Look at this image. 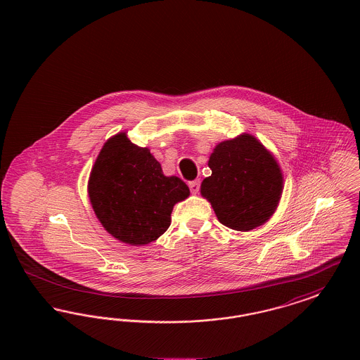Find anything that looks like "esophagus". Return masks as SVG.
<instances>
[{
	"label": "esophagus",
	"instance_id": "obj_1",
	"mask_svg": "<svg viewBox=\"0 0 360 360\" xmlns=\"http://www.w3.org/2000/svg\"><path fill=\"white\" fill-rule=\"evenodd\" d=\"M188 188H190L193 194H197V193L200 191V179H195V181L188 182Z\"/></svg>",
	"mask_w": 360,
	"mask_h": 360
}]
</instances>
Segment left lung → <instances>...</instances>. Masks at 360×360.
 Here are the masks:
<instances>
[{
    "label": "left lung",
    "mask_w": 360,
    "mask_h": 360,
    "mask_svg": "<svg viewBox=\"0 0 360 360\" xmlns=\"http://www.w3.org/2000/svg\"><path fill=\"white\" fill-rule=\"evenodd\" d=\"M212 175L201 184V195L219 221L248 232L267 223L283 191L278 160L257 137L241 134L219 143L209 156Z\"/></svg>",
    "instance_id": "obj_1"
}]
</instances>
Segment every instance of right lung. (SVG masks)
<instances>
[{
  "instance_id": "1",
  "label": "right lung",
  "mask_w": 360,
  "mask_h": 360,
  "mask_svg": "<svg viewBox=\"0 0 360 360\" xmlns=\"http://www.w3.org/2000/svg\"><path fill=\"white\" fill-rule=\"evenodd\" d=\"M89 200L105 231L131 245H146L172 224V207L190 195L178 176H166L147 147L125 132L109 137L87 182Z\"/></svg>"
}]
</instances>
